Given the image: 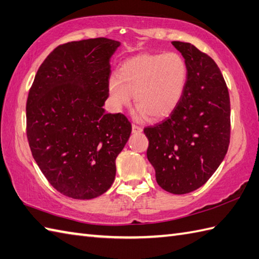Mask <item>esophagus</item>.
<instances>
[{"label":"esophagus","mask_w":259,"mask_h":259,"mask_svg":"<svg viewBox=\"0 0 259 259\" xmlns=\"http://www.w3.org/2000/svg\"><path fill=\"white\" fill-rule=\"evenodd\" d=\"M143 132V128L140 127V126H137L135 124L132 125V133L133 134H141Z\"/></svg>","instance_id":"1"}]
</instances>
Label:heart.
I'll return each mask as SVG.
<instances>
[{"label":"heart","instance_id":"heart-1","mask_svg":"<svg viewBox=\"0 0 259 259\" xmlns=\"http://www.w3.org/2000/svg\"><path fill=\"white\" fill-rule=\"evenodd\" d=\"M187 83V66L175 52L140 54L120 65L118 75L108 81V92L115 110L128 105L134 94L139 118L168 116L177 105Z\"/></svg>","mask_w":259,"mask_h":259}]
</instances>
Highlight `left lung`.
Returning <instances> with one entry per match:
<instances>
[{"label":"left lung","mask_w":259,"mask_h":259,"mask_svg":"<svg viewBox=\"0 0 259 259\" xmlns=\"http://www.w3.org/2000/svg\"><path fill=\"white\" fill-rule=\"evenodd\" d=\"M187 66V83L180 104L162 123L144 128L147 159L158 185L171 194L203 186L227 153L231 102L214 60L191 43L171 42Z\"/></svg>","instance_id":"1"}]
</instances>
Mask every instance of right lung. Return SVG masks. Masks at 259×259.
Masks as SVG:
<instances>
[{
  "label": "right lung",
  "mask_w": 259,
  "mask_h": 259,
  "mask_svg": "<svg viewBox=\"0 0 259 259\" xmlns=\"http://www.w3.org/2000/svg\"><path fill=\"white\" fill-rule=\"evenodd\" d=\"M120 43L106 37L60 45L44 60L28 92L26 135L34 159L56 191L91 199L112 186L115 159L132 125L105 113L111 57Z\"/></svg>",
  "instance_id": "add662e5"
}]
</instances>
